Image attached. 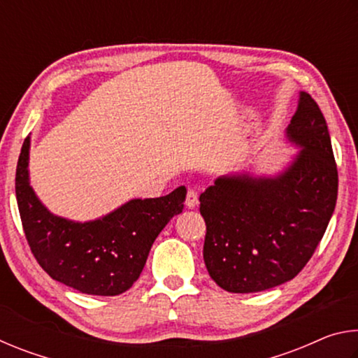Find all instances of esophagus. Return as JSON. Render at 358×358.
<instances>
[{"label": "esophagus", "instance_id": "esophagus-1", "mask_svg": "<svg viewBox=\"0 0 358 358\" xmlns=\"http://www.w3.org/2000/svg\"><path fill=\"white\" fill-rule=\"evenodd\" d=\"M185 203H186L187 208H194V207H196V205L199 203V196H197L196 189H192V187H189V189H187Z\"/></svg>", "mask_w": 358, "mask_h": 358}]
</instances>
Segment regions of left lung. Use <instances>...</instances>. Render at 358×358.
<instances>
[{
    "label": "left lung",
    "instance_id": "8db88e82",
    "mask_svg": "<svg viewBox=\"0 0 358 358\" xmlns=\"http://www.w3.org/2000/svg\"><path fill=\"white\" fill-rule=\"evenodd\" d=\"M287 134L303 150L280 177H222L201 194L203 260L227 292H260L295 278L335 210L338 169L329 128L308 93L300 94Z\"/></svg>",
    "mask_w": 358,
    "mask_h": 358
}]
</instances>
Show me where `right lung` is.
<instances>
[{
    "label": "right lung",
    "instance_id": "1",
    "mask_svg": "<svg viewBox=\"0 0 358 358\" xmlns=\"http://www.w3.org/2000/svg\"><path fill=\"white\" fill-rule=\"evenodd\" d=\"M28 150L27 137L17 162L15 196L34 259L52 280L82 294L126 292L141 276L157 235L183 210L185 186L157 199H136L98 221L72 222L38 201L28 181Z\"/></svg>",
    "mask_w": 358,
    "mask_h": 358
}]
</instances>
